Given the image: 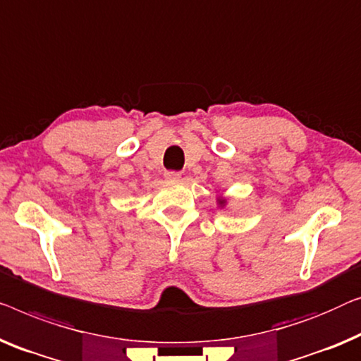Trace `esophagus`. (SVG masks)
I'll list each match as a JSON object with an SVG mask.
<instances>
[{
  "instance_id": "esophagus-1",
  "label": "esophagus",
  "mask_w": 361,
  "mask_h": 361,
  "mask_svg": "<svg viewBox=\"0 0 361 361\" xmlns=\"http://www.w3.org/2000/svg\"><path fill=\"white\" fill-rule=\"evenodd\" d=\"M164 177L168 180H171V182H177V180H180V177H182V174L180 172H176V171H168L164 174Z\"/></svg>"
}]
</instances>
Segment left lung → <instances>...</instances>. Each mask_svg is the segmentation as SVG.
Listing matches in <instances>:
<instances>
[{
  "instance_id": "8db88e82",
  "label": "left lung",
  "mask_w": 361,
  "mask_h": 361,
  "mask_svg": "<svg viewBox=\"0 0 361 361\" xmlns=\"http://www.w3.org/2000/svg\"><path fill=\"white\" fill-rule=\"evenodd\" d=\"M216 205L218 208H228V198L219 193V195H216Z\"/></svg>"
}]
</instances>
